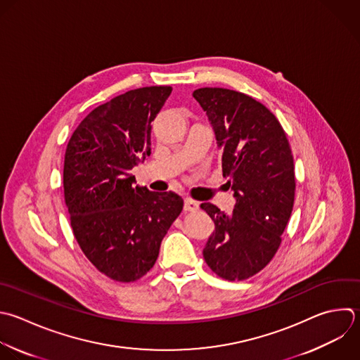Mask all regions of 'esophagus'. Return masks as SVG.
Returning a JSON list of instances; mask_svg holds the SVG:
<instances>
[{
    "instance_id": "34e87169",
    "label": "esophagus",
    "mask_w": 360,
    "mask_h": 360,
    "mask_svg": "<svg viewBox=\"0 0 360 360\" xmlns=\"http://www.w3.org/2000/svg\"><path fill=\"white\" fill-rule=\"evenodd\" d=\"M198 210V202L191 200V198H186L184 200V211H188V212H193V211H197Z\"/></svg>"
}]
</instances>
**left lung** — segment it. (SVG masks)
I'll return each instance as SVG.
<instances>
[{"label":"left lung","mask_w":360,"mask_h":360,"mask_svg":"<svg viewBox=\"0 0 360 360\" xmlns=\"http://www.w3.org/2000/svg\"><path fill=\"white\" fill-rule=\"evenodd\" d=\"M193 97L212 125L222 174L236 198L229 215L211 202L201 204L215 224L202 255L219 277L245 280L273 259L292 211L290 143L273 112L243 93L204 87Z\"/></svg>","instance_id":"obj_1"}]
</instances>
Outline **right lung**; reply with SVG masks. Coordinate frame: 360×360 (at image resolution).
I'll use <instances>...</instances> for the list:
<instances>
[{
  "mask_svg": "<svg viewBox=\"0 0 360 360\" xmlns=\"http://www.w3.org/2000/svg\"><path fill=\"white\" fill-rule=\"evenodd\" d=\"M170 93L152 86L121 94L94 108L68 143L63 188L75 238L115 281H136L153 267L183 210L180 195L134 187L131 174L150 155L152 122Z\"/></svg>",
  "mask_w": 360,
  "mask_h": 360,
  "instance_id": "right-lung-1",
  "label": "right lung"
}]
</instances>
